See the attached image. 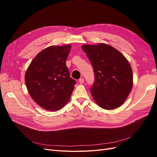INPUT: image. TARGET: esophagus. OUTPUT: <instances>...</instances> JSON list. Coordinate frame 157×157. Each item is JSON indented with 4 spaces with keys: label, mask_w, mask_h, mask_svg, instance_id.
<instances>
[{
    "label": "esophagus",
    "mask_w": 157,
    "mask_h": 157,
    "mask_svg": "<svg viewBox=\"0 0 157 157\" xmlns=\"http://www.w3.org/2000/svg\"><path fill=\"white\" fill-rule=\"evenodd\" d=\"M78 82L80 84H83L84 82V79L83 78H80L78 80Z\"/></svg>",
    "instance_id": "obj_1"
}]
</instances>
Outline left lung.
I'll return each mask as SVG.
<instances>
[{
  "instance_id": "8db88e82",
  "label": "left lung",
  "mask_w": 157,
  "mask_h": 157,
  "mask_svg": "<svg viewBox=\"0 0 157 157\" xmlns=\"http://www.w3.org/2000/svg\"><path fill=\"white\" fill-rule=\"evenodd\" d=\"M81 48L94 71L95 81L90 88L94 100L106 110L121 107L133 86L132 69L127 59L107 44H84Z\"/></svg>"
}]
</instances>
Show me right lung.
<instances>
[{
    "label": "right lung",
    "instance_id": "add662e5",
    "mask_svg": "<svg viewBox=\"0 0 157 157\" xmlns=\"http://www.w3.org/2000/svg\"><path fill=\"white\" fill-rule=\"evenodd\" d=\"M70 44L50 46L38 54L28 67L25 82L31 97L46 110L58 111L71 98L76 81L66 66Z\"/></svg>",
    "mask_w": 157,
    "mask_h": 157
}]
</instances>
